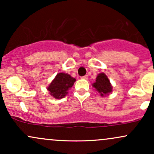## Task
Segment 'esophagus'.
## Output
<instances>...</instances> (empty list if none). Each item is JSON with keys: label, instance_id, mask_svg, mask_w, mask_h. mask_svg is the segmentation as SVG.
Instances as JSON below:
<instances>
[{"label": "esophagus", "instance_id": "esophagus-1", "mask_svg": "<svg viewBox=\"0 0 154 154\" xmlns=\"http://www.w3.org/2000/svg\"><path fill=\"white\" fill-rule=\"evenodd\" d=\"M81 79H88V75L83 76V77H81Z\"/></svg>", "mask_w": 154, "mask_h": 154}]
</instances>
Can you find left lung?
Listing matches in <instances>:
<instances>
[{
    "mask_svg": "<svg viewBox=\"0 0 154 154\" xmlns=\"http://www.w3.org/2000/svg\"><path fill=\"white\" fill-rule=\"evenodd\" d=\"M93 87L99 93L101 97L109 95L112 92V85L110 80L105 73H100L97 75L95 82L93 83Z\"/></svg>",
    "mask_w": 154,
    "mask_h": 154,
    "instance_id": "1",
    "label": "left lung"
}]
</instances>
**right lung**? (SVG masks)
<instances>
[{"label": "right lung", "instance_id": "right-lung-1", "mask_svg": "<svg viewBox=\"0 0 154 154\" xmlns=\"http://www.w3.org/2000/svg\"><path fill=\"white\" fill-rule=\"evenodd\" d=\"M76 79L67 73H58L52 82L50 83L47 90L49 94L56 99L64 98L68 94L69 90L73 86Z\"/></svg>", "mask_w": 154, "mask_h": 154}]
</instances>
